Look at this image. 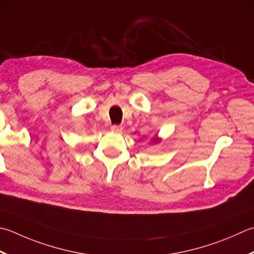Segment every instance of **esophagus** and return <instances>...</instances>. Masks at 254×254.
Wrapping results in <instances>:
<instances>
[{
	"label": "esophagus",
	"mask_w": 254,
	"mask_h": 254,
	"mask_svg": "<svg viewBox=\"0 0 254 254\" xmlns=\"http://www.w3.org/2000/svg\"><path fill=\"white\" fill-rule=\"evenodd\" d=\"M111 130L114 132H121L123 130V127L121 126H118V124H114V126L111 127Z\"/></svg>",
	"instance_id": "esophagus-1"
}]
</instances>
